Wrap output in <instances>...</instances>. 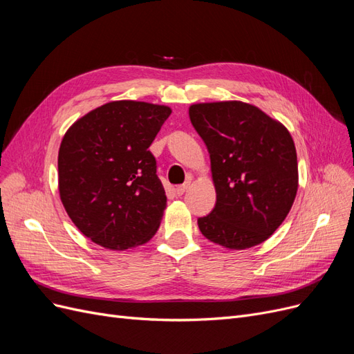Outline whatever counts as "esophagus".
Segmentation results:
<instances>
[{
  "instance_id": "34e87169",
  "label": "esophagus",
  "mask_w": 354,
  "mask_h": 354,
  "mask_svg": "<svg viewBox=\"0 0 354 354\" xmlns=\"http://www.w3.org/2000/svg\"><path fill=\"white\" fill-rule=\"evenodd\" d=\"M190 186V181H186L185 185H181V186H178V187H176V193L178 194V196H181V194H185V192L187 190V187Z\"/></svg>"
}]
</instances>
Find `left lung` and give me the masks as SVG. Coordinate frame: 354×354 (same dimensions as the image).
Masks as SVG:
<instances>
[{
    "label": "left lung",
    "mask_w": 354,
    "mask_h": 354,
    "mask_svg": "<svg viewBox=\"0 0 354 354\" xmlns=\"http://www.w3.org/2000/svg\"><path fill=\"white\" fill-rule=\"evenodd\" d=\"M189 117L208 148L216 192L212 212L198 219L201 233L231 250L261 245L296 199L297 153L290 131L241 101L193 104Z\"/></svg>",
    "instance_id": "obj_1"
}]
</instances>
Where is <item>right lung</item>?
<instances>
[{"label": "right lung", "instance_id": "right-lung-1", "mask_svg": "<svg viewBox=\"0 0 354 354\" xmlns=\"http://www.w3.org/2000/svg\"><path fill=\"white\" fill-rule=\"evenodd\" d=\"M171 108L113 101L92 109L66 131L58 151V190L83 236L109 250L149 241L167 196L149 146Z\"/></svg>", "mask_w": 354, "mask_h": 354}]
</instances>
